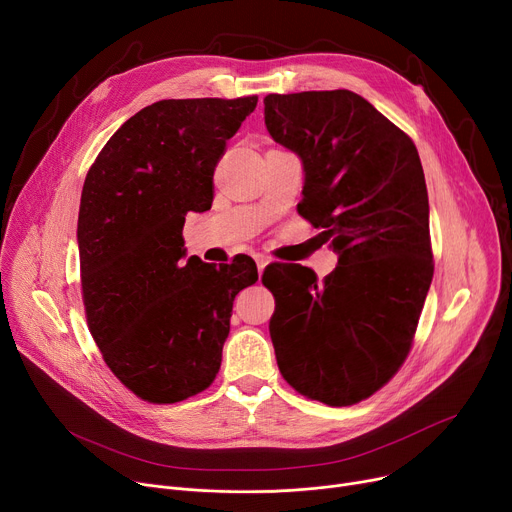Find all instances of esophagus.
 <instances>
[{
    "label": "esophagus",
    "mask_w": 512,
    "mask_h": 512,
    "mask_svg": "<svg viewBox=\"0 0 512 512\" xmlns=\"http://www.w3.org/2000/svg\"><path fill=\"white\" fill-rule=\"evenodd\" d=\"M255 263H257V272H259V276H261L263 270H265V265L270 263V259H267L265 255H255Z\"/></svg>",
    "instance_id": "esophagus-1"
}]
</instances>
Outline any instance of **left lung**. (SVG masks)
<instances>
[{"label":"left lung","instance_id":"8db88e82","mask_svg":"<svg viewBox=\"0 0 512 512\" xmlns=\"http://www.w3.org/2000/svg\"><path fill=\"white\" fill-rule=\"evenodd\" d=\"M263 103L267 132L303 161L297 209L338 255L324 282L297 263L263 272L276 299V361L303 396L355 405L405 363L432 284L421 159L407 134L353 91L272 93Z\"/></svg>","mask_w":512,"mask_h":512}]
</instances>
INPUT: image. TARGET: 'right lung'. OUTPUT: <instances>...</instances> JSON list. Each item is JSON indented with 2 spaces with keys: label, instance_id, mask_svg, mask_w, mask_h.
Masks as SVG:
<instances>
[{
  "label": "right lung",
  "instance_id": "obj_1",
  "mask_svg": "<svg viewBox=\"0 0 512 512\" xmlns=\"http://www.w3.org/2000/svg\"><path fill=\"white\" fill-rule=\"evenodd\" d=\"M257 105L164 99L128 118L91 166L78 211L80 286L103 361L155 405L195 396L222 365L234 297L257 282L251 257H186L188 211H207L213 170Z\"/></svg>",
  "mask_w": 512,
  "mask_h": 512
}]
</instances>
